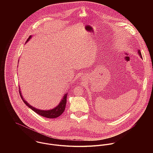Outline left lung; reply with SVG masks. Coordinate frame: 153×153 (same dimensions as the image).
Segmentation results:
<instances>
[{
    "label": "left lung",
    "mask_w": 153,
    "mask_h": 153,
    "mask_svg": "<svg viewBox=\"0 0 153 153\" xmlns=\"http://www.w3.org/2000/svg\"><path fill=\"white\" fill-rule=\"evenodd\" d=\"M138 54L140 55V56H141V58H143V57H142V55H141V52H140V49L138 51Z\"/></svg>",
    "instance_id": "8db88e82"
}]
</instances>
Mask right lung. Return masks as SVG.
Listing matches in <instances>:
<instances>
[{"label":"right lung","instance_id":"obj_1","mask_svg":"<svg viewBox=\"0 0 153 153\" xmlns=\"http://www.w3.org/2000/svg\"><path fill=\"white\" fill-rule=\"evenodd\" d=\"M31 38V36H29V37L28 38V39L26 40V43L29 41V39H30ZM19 94L21 97V98H22L23 101L25 102V104L29 107L30 108V109H32L33 111H35L36 113H37L38 114L44 117H46V118H57L59 116H60L63 112L64 111H65V109L66 103V97H67V94H65L63 99L62 100V101H61V102L59 103V104L56 107H55V108L53 109H51V110H41V109H36L34 107H33L32 106L30 105L25 100H24V99L22 97V94H21V91L19 89Z\"/></svg>","mask_w":153,"mask_h":153}]
</instances>
